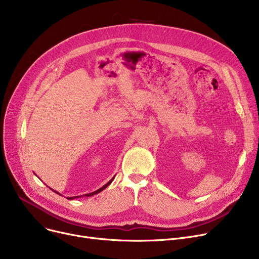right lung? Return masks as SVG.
Instances as JSON below:
<instances>
[{"label": "right lung", "instance_id": "add662e5", "mask_svg": "<svg viewBox=\"0 0 259 259\" xmlns=\"http://www.w3.org/2000/svg\"><path fill=\"white\" fill-rule=\"evenodd\" d=\"M113 180H114V178H113L112 180H110V181H108V182H107V183L105 184V186H103V187H102L101 189H99V190H97L96 192H93V193H90V194H86V196H88V197H89V196H93V195H96V194H98V193H100V192H101V191H103V190H104L105 188H107V187L109 186V184H110V183H112V181H113ZM54 192H56V191H54ZM56 193H57V194H59L58 192H56ZM77 197H80V196H77ZM72 198H73V197H68V199H72Z\"/></svg>", "mask_w": 259, "mask_h": 259}]
</instances>
